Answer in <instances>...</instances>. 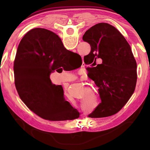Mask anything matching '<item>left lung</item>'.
<instances>
[{
  "label": "left lung",
  "mask_w": 150,
  "mask_h": 150,
  "mask_svg": "<svg viewBox=\"0 0 150 150\" xmlns=\"http://www.w3.org/2000/svg\"><path fill=\"white\" fill-rule=\"evenodd\" d=\"M82 39L91 46L90 53L84 56V62L92 63L90 73L98 88L101 99L88 117L113 115L127 103L135 89L137 63L131 47L119 30L108 23L92 26L86 31ZM98 58L103 62L96 65Z\"/></svg>",
  "instance_id": "8db88e82"
}]
</instances>
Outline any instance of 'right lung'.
Masks as SVG:
<instances>
[{
    "label": "right lung",
    "instance_id": "obj_1",
    "mask_svg": "<svg viewBox=\"0 0 150 150\" xmlns=\"http://www.w3.org/2000/svg\"><path fill=\"white\" fill-rule=\"evenodd\" d=\"M69 53L57 35L44 28L31 30L18 44L13 66L16 89L26 106L44 119L79 117V111L65 100L62 86L52 84L50 78Z\"/></svg>",
    "mask_w": 150,
    "mask_h": 150
}]
</instances>
